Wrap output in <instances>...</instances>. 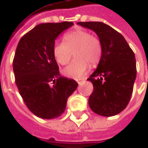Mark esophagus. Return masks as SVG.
<instances>
[{
    "label": "esophagus",
    "instance_id": "esophagus-1",
    "mask_svg": "<svg viewBox=\"0 0 148 148\" xmlns=\"http://www.w3.org/2000/svg\"><path fill=\"white\" fill-rule=\"evenodd\" d=\"M86 81V79H78V80H77V82L78 84H81V83L84 82Z\"/></svg>",
    "mask_w": 148,
    "mask_h": 148
}]
</instances>
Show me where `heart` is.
Here are the masks:
<instances>
[{
	"label": "heart",
	"instance_id": "obj_1",
	"mask_svg": "<svg viewBox=\"0 0 148 148\" xmlns=\"http://www.w3.org/2000/svg\"><path fill=\"white\" fill-rule=\"evenodd\" d=\"M53 57L61 65L66 64L71 59L72 52L77 58L72 60L62 70L66 77L78 79L88 71L90 64L95 65L101 58V43L94 35L85 29H77L63 37V43H56Z\"/></svg>",
	"mask_w": 148,
	"mask_h": 148
}]
</instances>
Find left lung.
Instances as JSON below:
<instances>
[{"instance_id": "1", "label": "left lung", "mask_w": 148, "mask_h": 148, "mask_svg": "<svg viewBox=\"0 0 148 148\" xmlns=\"http://www.w3.org/2000/svg\"><path fill=\"white\" fill-rule=\"evenodd\" d=\"M99 37L102 55L96 70L90 76L94 90L89 98L91 110L101 116L116 115L128 105L136 76L133 50L121 34L102 22H78Z\"/></svg>"}]
</instances>
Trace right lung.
<instances>
[{
  "label": "right lung",
  "mask_w": 148,
  "mask_h": 148,
  "mask_svg": "<svg viewBox=\"0 0 148 148\" xmlns=\"http://www.w3.org/2000/svg\"><path fill=\"white\" fill-rule=\"evenodd\" d=\"M73 25L67 21L38 25L17 45L13 60L15 84L26 106L39 118L61 116L77 88L75 80L60 76L53 52L58 36Z\"/></svg>",
  "instance_id": "right-lung-1"
}]
</instances>
